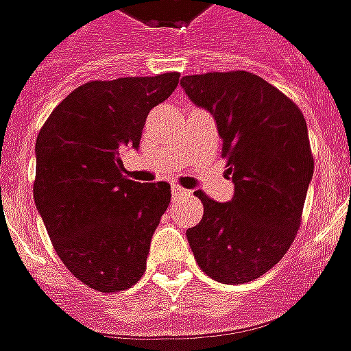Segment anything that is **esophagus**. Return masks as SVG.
Masks as SVG:
<instances>
[{
  "instance_id": "obj_1",
  "label": "esophagus",
  "mask_w": 351,
  "mask_h": 351,
  "mask_svg": "<svg viewBox=\"0 0 351 351\" xmlns=\"http://www.w3.org/2000/svg\"><path fill=\"white\" fill-rule=\"evenodd\" d=\"M171 195H173V199H180V197H184V195H188V191L175 184V186L171 188Z\"/></svg>"
}]
</instances>
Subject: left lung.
<instances>
[{
	"instance_id": "obj_1",
	"label": "left lung",
	"mask_w": 351,
	"mask_h": 351,
	"mask_svg": "<svg viewBox=\"0 0 351 351\" xmlns=\"http://www.w3.org/2000/svg\"><path fill=\"white\" fill-rule=\"evenodd\" d=\"M180 86L216 120L235 184L228 203L195 191L205 213L186 237L206 276L246 284L284 258L301 226L314 175L306 122L293 101L254 73L190 75Z\"/></svg>"
}]
</instances>
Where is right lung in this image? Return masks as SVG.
I'll return each mask as SVG.
<instances>
[{
    "instance_id": "1",
    "label": "right lung",
    "mask_w": 351,
    "mask_h": 351,
    "mask_svg": "<svg viewBox=\"0 0 351 351\" xmlns=\"http://www.w3.org/2000/svg\"><path fill=\"white\" fill-rule=\"evenodd\" d=\"M178 77L86 82L37 135L35 206L60 259L95 291H123L145 274L171 186L125 178L120 156L138 148L146 116L175 92Z\"/></svg>"
}]
</instances>
